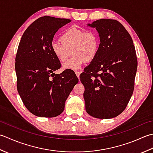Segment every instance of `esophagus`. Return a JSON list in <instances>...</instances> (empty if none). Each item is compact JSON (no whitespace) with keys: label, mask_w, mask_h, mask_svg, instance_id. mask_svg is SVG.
Segmentation results:
<instances>
[{"label":"esophagus","mask_w":153,"mask_h":153,"mask_svg":"<svg viewBox=\"0 0 153 153\" xmlns=\"http://www.w3.org/2000/svg\"><path fill=\"white\" fill-rule=\"evenodd\" d=\"M75 74H76V75L77 76V77L79 78V76H80V72H79V71H76V72H75Z\"/></svg>","instance_id":"1"}]
</instances>
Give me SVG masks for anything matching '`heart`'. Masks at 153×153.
I'll use <instances>...</instances> for the list:
<instances>
[{
	"label": "heart",
	"mask_w": 153,
	"mask_h": 153,
	"mask_svg": "<svg viewBox=\"0 0 153 153\" xmlns=\"http://www.w3.org/2000/svg\"><path fill=\"white\" fill-rule=\"evenodd\" d=\"M60 42H53V53L61 62L67 61L73 53V57L63 65L64 70H79L85 62L90 63L96 57L100 48L98 36L93 31L71 27L61 37Z\"/></svg>",
	"instance_id": "b5f03b06"
}]
</instances>
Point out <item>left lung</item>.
Segmentation results:
<instances>
[{"mask_svg":"<svg viewBox=\"0 0 153 153\" xmlns=\"http://www.w3.org/2000/svg\"><path fill=\"white\" fill-rule=\"evenodd\" d=\"M87 26L96 28L100 43L96 57L80 76L86 111L98 119H110L126 109L133 94L137 68L135 46L117 20L104 18Z\"/></svg>","mask_w":153,"mask_h":153,"instance_id":"left-lung-1","label":"left lung"}]
</instances>
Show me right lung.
<instances>
[{"label":"right lung","mask_w":153,"mask_h":153,"mask_svg":"<svg viewBox=\"0 0 153 153\" xmlns=\"http://www.w3.org/2000/svg\"><path fill=\"white\" fill-rule=\"evenodd\" d=\"M71 22L48 16L39 18L26 30L18 45L15 59L18 92L26 108L37 117L60 115L79 82L73 71L54 73L61 63L51 49L55 33Z\"/></svg>","instance_id":"obj_1"}]
</instances>
